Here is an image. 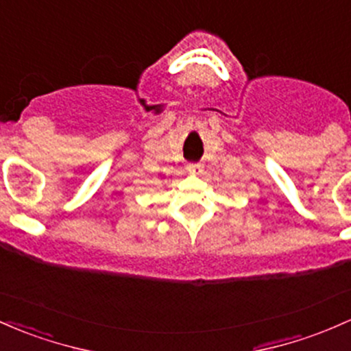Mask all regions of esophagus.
I'll list each match as a JSON object with an SVG mask.
<instances>
[{"label":"esophagus","instance_id":"34e87169","mask_svg":"<svg viewBox=\"0 0 351 351\" xmlns=\"http://www.w3.org/2000/svg\"><path fill=\"white\" fill-rule=\"evenodd\" d=\"M186 169L191 173V175L198 176V175H202L203 167H202V163H190V165H188V167H186Z\"/></svg>","mask_w":351,"mask_h":351}]
</instances>
